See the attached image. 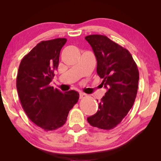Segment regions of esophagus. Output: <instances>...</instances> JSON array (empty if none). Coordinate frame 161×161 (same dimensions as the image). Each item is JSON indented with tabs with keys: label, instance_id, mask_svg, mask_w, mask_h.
<instances>
[{
	"label": "esophagus",
	"instance_id": "34e87169",
	"mask_svg": "<svg viewBox=\"0 0 161 161\" xmlns=\"http://www.w3.org/2000/svg\"><path fill=\"white\" fill-rule=\"evenodd\" d=\"M87 97V95L86 94L83 93V92H80V99H84V98H85Z\"/></svg>",
	"mask_w": 161,
	"mask_h": 161
}]
</instances>
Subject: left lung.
Returning a JSON list of instances; mask_svg holds the SVG:
<instances>
[{
    "instance_id": "8db88e82",
    "label": "left lung",
    "mask_w": 161,
    "mask_h": 161,
    "mask_svg": "<svg viewBox=\"0 0 161 161\" xmlns=\"http://www.w3.org/2000/svg\"><path fill=\"white\" fill-rule=\"evenodd\" d=\"M85 39L96 56L97 75L103 79L102 85L107 89L99 103V110L88 117L87 121L101 129H112L121 123L134 103L139 72L129 50L107 36L90 35Z\"/></svg>"
}]
</instances>
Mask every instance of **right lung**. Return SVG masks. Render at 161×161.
Here are the masks:
<instances>
[{
  "label": "right lung",
  "instance_id": "right-lung-1",
  "mask_svg": "<svg viewBox=\"0 0 161 161\" xmlns=\"http://www.w3.org/2000/svg\"><path fill=\"white\" fill-rule=\"evenodd\" d=\"M66 42V38H56L39 42L22 59L18 68L16 87L22 107L28 118L46 131L63 126L80 98L75 90L62 93L50 85Z\"/></svg>",
  "mask_w": 161,
  "mask_h": 161
}]
</instances>
